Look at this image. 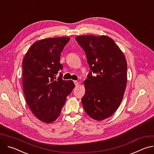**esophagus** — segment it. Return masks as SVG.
<instances>
[{"label":"esophagus","instance_id":"1","mask_svg":"<svg viewBox=\"0 0 154 154\" xmlns=\"http://www.w3.org/2000/svg\"><path fill=\"white\" fill-rule=\"evenodd\" d=\"M74 83L75 86H79V85L80 84L79 82L78 81H77V80H74Z\"/></svg>","mask_w":154,"mask_h":154}]
</instances>
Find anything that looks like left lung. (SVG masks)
<instances>
[{
	"instance_id": "8db88e82",
	"label": "left lung",
	"mask_w": 154,
	"mask_h": 154,
	"mask_svg": "<svg viewBox=\"0 0 154 154\" xmlns=\"http://www.w3.org/2000/svg\"><path fill=\"white\" fill-rule=\"evenodd\" d=\"M75 39L84 50L91 70L84 82L83 106L91 118L103 120L116 111L123 99L127 85L126 59L107 36L82 35Z\"/></svg>"
}]
</instances>
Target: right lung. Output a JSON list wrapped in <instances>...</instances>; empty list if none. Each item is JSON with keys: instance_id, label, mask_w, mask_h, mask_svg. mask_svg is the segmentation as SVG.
I'll list each match as a JSON object with an SVG mask.
<instances>
[{"instance_id": "add662e5", "label": "right lung", "mask_w": 154, "mask_h": 154, "mask_svg": "<svg viewBox=\"0 0 154 154\" xmlns=\"http://www.w3.org/2000/svg\"><path fill=\"white\" fill-rule=\"evenodd\" d=\"M69 37L49 38L35 42L23 61V85L30 110L40 121L51 123L60 116L67 96L75 85L56 75L63 66L61 52Z\"/></svg>"}]
</instances>
